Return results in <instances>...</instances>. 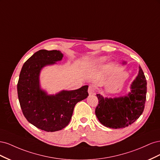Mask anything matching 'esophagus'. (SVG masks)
<instances>
[{"instance_id": "esophagus-1", "label": "esophagus", "mask_w": 160, "mask_h": 160, "mask_svg": "<svg viewBox=\"0 0 160 160\" xmlns=\"http://www.w3.org/2000/svg\"><path fill=\"white\" fill-rule=\"evenodd\" d=\"M95 88H94V86L93 85H90L88 88V93L89 95H93L95 94Z\"/></svg>"}]
</instances>
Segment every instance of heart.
<instances>
[{
  "label": "heart",
  "instance_id": "heart-1",
  "mask_svg": "<svg viewBox=\"0 0 160 160\" xmlns=\"http://www.w3.org/2000/svg\"><path fill=\"white\" fill-rule=\"evenodd\" d=\"M106 59H107V57H102L99 58V59L98 60V63H101V62H102L106 61Z\"/></svg>",
  "mask_w": 160,
  "mask_h": 160
}]
</instances>
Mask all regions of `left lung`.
I'll use <instances>...</instances> for the list:
<instances>
[{
  "instance_id": "8db88e82",
  "label": "left lung",
  "mask_w": 160,
  "mask_h": 160,
  "mask_svg": "<svg viewBox=\"0 0 160 160\" xmlns=\"http://www.w3.org/2000/svg\"><path fill=\"white\" fill-rule=\"evenodd\" d=\"M126 62H123V64ZM147 81L141 67L136 78L131 85V92L119 98H103L97 94L99 104L95 115L104 126L119 129L128 127L136 121L143 113L146 100Z\"/></svg>"
}]
</instances>
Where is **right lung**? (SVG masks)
<instances>
[{"label":"right lung","mask_w":160,"mask_h":160,"mask_svg":"<svg viewBox=\"0 0 160 160\" xmlns=\"http://www.w3.org/2000/svg\"><path fill=\"white\" fill-rule=\"evenodd\" d=\"M63 55L57 50H39L24 63L17 84L18 98L27 121L48 132L61 130L69 124L75 105L89 95L88 85L49 95L41 89L40 72L43 67L57 63Z\"/></svg>","instance_id":"1"}]
</instances>
